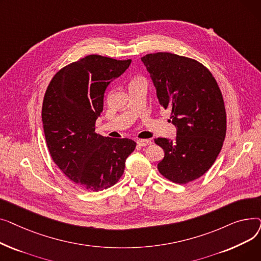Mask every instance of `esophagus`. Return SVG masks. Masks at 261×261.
I'll list each match as a JSON object with an SVG mask.
<instances>
[{"label": "esophagus", "mask_w": 261, "mask_h": 261, "mask_svg": "<svg viewBox=\"0 0 261 261\" xmlns=\"http://www.w3.org/2000/svg\"><path fill=\"white\" fill-rule=\"evenodd\" d=\"M136 143H138V145L141 147H146V146H149L150 144H151V141L150 140H138L136 141Z\"/></svg>", "instance_id": "34e87169"}]
</instances>
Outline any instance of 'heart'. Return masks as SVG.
I'll return each mask as SVG.
<instances>
[{
  "mask_svg": "<svg viewBox=\"0 0 261 261\" xmlns=\"http://www.w3.org/2000/svg\"><path fill=\"white\" fill-rule=\"evenodd\" d=\"M135 79H136V78H135Z\"/></svg>",
  "mask_w": 261,
  "mask_h": 261,
  "instance_id": "1",
  "label": "heart"
}]
</instances>
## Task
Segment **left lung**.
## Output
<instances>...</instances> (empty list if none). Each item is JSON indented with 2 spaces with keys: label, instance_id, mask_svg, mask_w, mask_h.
<instances>
[{
  "label": "left lung",
  "instance_id": "1",
  "mask_svg": "<svg viewBox=\"0 0 261 261\" xmlns=\"http://www.w3.org/2000/svg\"><path fill=\"white\" fill-rule=\"evenodd\" d=\"M161 106L171 111L175 141L154 142L165 151L158 164L167 180L186 184L206 172L215 163L226 134L222 93L213 74L199 61L160 51L142 58Z\"/></svg>",
  "mask_w": 261,
  "mask_h": 261
}]
</instances>
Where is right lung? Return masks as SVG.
<instances>
[{"mask_svg": "<svg viewBox=\"0 0 261 261\" xmlns=\"http://www.w3.org/2000/svg\"><path fill=\"white\" fill-rule=\"evenodd\" d=\"M130 63L89 55L62 67L46 89L42 121L48 151L60 170L84 189L100 191L116 184L136 147L130 139L95 132L107 87Z\"/></svg>", "mask_w": 261, "mask_h": 261, "instance_id": "add662e5", "label": "right lung"}]
</instances>
